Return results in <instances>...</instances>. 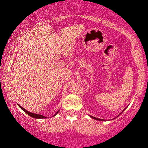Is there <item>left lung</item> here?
I'll use <instances>...</instances> for the list:
<instances>
[{
    "instance_id": "left-lung-1",
    "label": "left lung",
    "mask_w": 148,
    "mask_h": 148,
    "mask_svg": "<svg viewBox=\"0 0 148 148\" xmlns=\"http://www.w3.org/2000/svg\"><path fill=\"white\" fill-rule=\"evenodd\" d=\"M124 110H123V111H124ZM123 111H122V112H123ZM122 112H121V113H122ZM90 117H92V119H95V120H99V121H102V120H102V119L97 118V117H93V116H90ZM103 121H104V120H103Z\"/></svg>"
}]
</instances>
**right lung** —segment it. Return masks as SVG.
<instances>
[{
    "label": "right lung",
    "mask_w": 148,
    "mask_h": 148,
    "mask_svg": "<svg viewBox=\"0 0 148 148\" xmlns=\"http://www.w3.org/2000/svg\"><path fill=\"white\" fill-rule=\"evenodd\" d=\"M18 105L19 107H20V108L22 110H23V111H24L26 113V114H28V115L31 116V117H33V118H35V119H44V118H46L45 116H44V115H41V114H35V113L30 112H28V111H27V110H25V109L23 108V107H22L21 106H20V105H19V104H18ZM59 112V110H58V111L56 112V114H55L54 115H53V116H55V115H56V114H58V112Z\"/></svg>",
    "instance_id": "obj_1"
}]
</instances>
